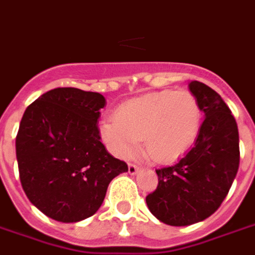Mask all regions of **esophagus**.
<instances>
[{"label": "esophagus", "instance_id": "esophagus-1", "mask_svg": "<svg viewBox=\"0 0 255 255\" xmlns=\"http://www.w3.org/2000/svg\"><path fill=\"white\" fill-rule=\"evenodd\" d=\"M138 171V166L137 165H134V163H128V173L129 174H136Z\"/></svg>", "mask_w": 255, "mask_h": 255}]
</instances>
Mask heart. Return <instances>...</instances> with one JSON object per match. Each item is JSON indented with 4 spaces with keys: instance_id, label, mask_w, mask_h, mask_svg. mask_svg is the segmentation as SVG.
<instances>
[{
    "instance_id": "obj_1",
    "label": "heart",
    "mask_w": 255,
    "mask_h": 255,
    "mask_svg": "<svg viewBox=\"0 0 255 255\" xmlns=\"http://www.w3.org/2000/svg\"><path fill=\"white\" fill-rule=\"evenodd\" d=\"M200 107L187 90H161L129 99L118 107L114 121L99 124V134L119 157L132 156L140 142L158 162L181 157L195 140Z\"/></svg>"
}]
</instances>
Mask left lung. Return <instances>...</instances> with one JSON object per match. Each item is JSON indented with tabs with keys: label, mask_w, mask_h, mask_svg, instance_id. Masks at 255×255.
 I'll return each mask as SVG.
<instances>
[{
	"label": "left lung",
	"mask_w": 255,
	"mask_h": 255,
	"mask_svg": "<svg viewBox=\"0 0 255 255\" xmlns=\"http://www.w3.org/2000/svg\"><path fill=\"white\" fill-rule=\"evenodd\" d=\"M188 89L206 119L185 156L157 169L158 186L146 196L149 211L173 227L195 224L217 211L240 165L239 128L227 103L199 81H191Z\"/></svg>",
	"instance_id": "left-lung-1"
}]
</instances>
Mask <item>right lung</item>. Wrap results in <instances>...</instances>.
Returning a JSON list of instances; mask_svg holds the SVG:
<instances>
[{"label": "right lung", "instance_id": "1", "mask_svg": "<svg viewBox=\"0 0 255 255\" xmlns=\"http://www.w3.org/2000/svg\"><path fill=\"white\" fill-rule=\"evenodd\" d=\"M102 94L57 88L27 107L15 138L27 198L45 216L77 223L102 206L110 182L128 171L101 142Z\"/></svg>", "mask_w": 255, "mask_h": 255}]
</instances>
